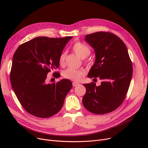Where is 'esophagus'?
I'll return each instance as SVG.
<instances>
[{"label": "esophagus", "mask_w": 148, "mask_h": 148, "mask_svg": "<svg viewBox=\"0 0 148 148\" xmlns=\"http://www.w3.org/2000/svg\"><path fill=\"white\" fill-rule=\"evenodd\" d=\"M78 84H79V83H77V82H73V86H76L77 85H78Z\"/></svg>", "instance_id": "esophagus-1"}]
</instances>
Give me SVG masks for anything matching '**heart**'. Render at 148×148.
Masks as SVG:
<instances>
[{
  "instance_id": "1",
  "label": "heart",
  "mask_w": 148,
  "mask_h": 148,
  "mask_svg": "<svg viewBox=\"0 0 148 148\" xmlns=\"http://www.w3.org/2000/svg\"><path fill=\"white\" fill-rule=\"evenodd\" d=\"M73 51L80 58L83 59L87 58L90 53V49L88 46L80 42H76L73 45ZM66 56V52H62L59 56V64L63 66L65 64V58ZM84 75V72L82 69L74 68H68L63 72L64 78L71 81L78 82Z\"/></svg>"
}]
</instances>
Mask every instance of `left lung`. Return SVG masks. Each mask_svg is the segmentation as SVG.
<instances>
[{"label":"left lung","mask_w":148,"mask_h":148,"mask_svg":"<svg viewBox=\"0 0 148 148\" xmlns=\"http://www.w3.org/2000/svg\"><path fill=\"white\" fill-rule=\"evenodd\" d=\"M85 41L94 49L96 58L88 77H98L102 82L98 86L94 82L83 84L86 92L83 104L95 114L112 112L123 103L133 75L127 48L120 38L110 32L86 35Z\"/></svg>","instance_id":"obj_1"}]
</instances>
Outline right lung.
<instances>
[{
	"instance_id": "add662e5",
	"label": "right lung",
	"mask_w": 148,
	"mask_h": 148,
	"mask_svg": "<svg viewBox=\"0 0 148 148\" xmlns=\"http://www.w3.org/2000/svg\"><path fill=\"white\" fill-rule=\"evenodd\" d=\"M73 36L35 38L21 44L12 59L10 80L19 102L29 114L47 118L56 114L71 89V82L63 79L47 84V75L59 66V58ZM58 78L59 73H54Z\"/></svg>"
}]
</instances>
